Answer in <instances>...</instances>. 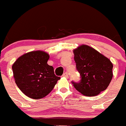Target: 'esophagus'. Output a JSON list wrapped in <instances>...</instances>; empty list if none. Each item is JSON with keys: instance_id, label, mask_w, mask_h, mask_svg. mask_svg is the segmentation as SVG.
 Returning <instances> with one entry per match:
<instances>
[{"instance_id": "34e87169", "label": "esophagus", "mask_w": 126, "mask_h": 126, "mask_svg": "<svg viewBox=\"0 0 126 126\" xmlns=\"http://www.w3.org/2000/svg\"><path fill=\"white\" fill-rule=\"evenodd\" d=\"M62 76H63L64 77H65V78H68V77H69V74H68V73H67V72L64 73Z\"/></svg>"}]
</instances>
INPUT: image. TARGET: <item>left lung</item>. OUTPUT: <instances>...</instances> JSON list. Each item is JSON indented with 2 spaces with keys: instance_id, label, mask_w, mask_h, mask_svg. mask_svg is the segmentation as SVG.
<instances>
[{
  "instance_id": "1",
  "label": "left lung",
  "mask_w": 126,
  "mask_h": 126,
  "mask_svg": "<svg viewBox=\"0 0 126 126\" xmlns=\"http://www.w3.org/2000/svg\"><path fill=\"white\" fill-rule=\"evenodd\" d=\"M73 52L81 77L78 83L71 81L76 90L85 96H93L106 90L113 76L110 61L86 45H81Z\"/></svg>"
}]
</instances>
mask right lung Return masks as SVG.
I'll list each match as a JSON object with an SVG mask.
<instances>
[{"label": "right lung", "mask_w": 126, "mask_h": 126, "mask_svg": "<svg viewBox=\"0 0 126 126\" xmlns=\"http://www.w3.org/2000/svg\"><path fill=\"white\" fill-rule=\"evenodd\" d=\"M49 57L45 52L33 51L19 57L13 65L16 83L28 97H45L61 79L54 74L53 67L48 65Z\"/></svg>", "instance_id": "right-lung-1"}]
</instances>
